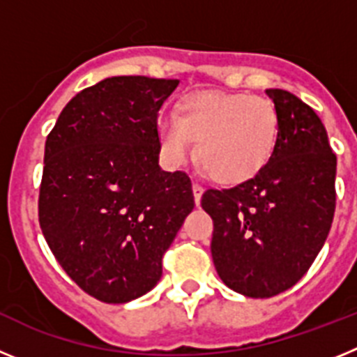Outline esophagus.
I'll return each mask as SVG.
<instances>
[{
	"instance_id": "34e87169",
	"label": "esophagus",
	"mask_w": 357,
	"mask_h": 357,
	"mask_svg": "<svg viewBox=\"0 0 357 357\" xmlns=\"http://www.w3.org/2000/svg\"><path fill=\"white\" fill-rule=\"evenodd\" d=\"M202 193H204V188H202V184H198V182H193V195H195V204H200V198H202Z\"/></svg>"
}]
</instances>
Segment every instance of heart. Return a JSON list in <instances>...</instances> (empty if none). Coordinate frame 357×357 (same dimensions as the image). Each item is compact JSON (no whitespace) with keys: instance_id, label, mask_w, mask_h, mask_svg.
<instances>
[{"instance_id":"obj_1","label":"heart","mask_w":357,"mask_h":357,"mask_svg":"<svg viewBox=\"0 0 357 357\" xmlns=\"http://www.w3.org/2000/svg\"><path fill=\"white\" fill-rule=\"evenodd\" d=\"M275 103L247 93H193L182 98L176 114L157 121L164 159L182 166L197 157L216 182L248 181L272 159L279 141Z\"/></svg>"}]
</instances>
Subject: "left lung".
I'll list each match as a JSON object with an SVG mask.
<instances>
[{
    "instance_id": "1",
    "label": "left lung",
    "mask_w": 357,
    "mask_h": 357,
    "mask_svg": "<svg viewBox=\"0 0 357 357\" xmlns=\"http://www.w3.org/2000/svg\"><path fill=\"white\" fill-rule=\"evenodd\" d=\"M280 116L279 141L259 173L234 188H209L211 252L220 279L252 298L295 286L326 243L336 209V155L307 103L266 89Z\"/></svg>"
}]
</instances>
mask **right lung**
I'll list each match as a JSON object with an SVG mask.
<instances>
[{
  "label": "right lung",
  "mask_w": 357,
  "mask_h": 357,
  "mask_svg": "<svg viewBox=\"0 0 357 357\" xmlns=\"http://www.w3.org/2000/svg\"><path fill=\"white\" fill-rule=\"evenodd\" d=\"M178 80L112 77L64 107L44 148L39 223L87 295L125 304L162 275V255L195 207L185 172L159 168L157 112Z\"/></svg>",
  "instance_id": "1"
}]
</instances>
